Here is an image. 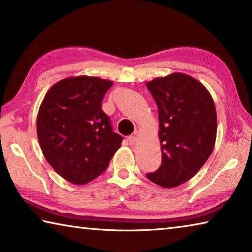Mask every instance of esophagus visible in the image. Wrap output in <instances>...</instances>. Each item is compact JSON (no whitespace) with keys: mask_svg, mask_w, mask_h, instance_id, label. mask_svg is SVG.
I'll return each instance as SVG.
<instances>
[{"mask_svg":"<svg viewBox=\"0 0 252 252\" xmlns=\"http://www.w3.org/2000/svg\"><path fill=\"white\" fill-rule=\"evenodd\" d=\"M127 140H129V143L131 144V146H133V144H135L136 143V134H134V135H130L129 138H127Z\"/></svg>","mask_w":252,"mask_h":252,"instance_id":"1","label":"esophagus"}]
</instances>
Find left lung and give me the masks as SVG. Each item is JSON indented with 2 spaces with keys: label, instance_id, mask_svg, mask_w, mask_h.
<instances>
[{
  "label": "left lung",
  "instance_id": "8db88e82",
  "mask_svg": "<svg viewBox=\"0 0 252 252\" xmlns=\"http://www.w3.org/2000/svg\"><path fill=\"white\" fill-rule=\"evenodd\" d=\"M159 110L162 164L149 180L176 188L195 176L211 156L217 138L216 105L206 87L180 72L147 82Z\"/></svg>",
  "mask_w": 252,
  "mask_h": 252
}]
</instances>
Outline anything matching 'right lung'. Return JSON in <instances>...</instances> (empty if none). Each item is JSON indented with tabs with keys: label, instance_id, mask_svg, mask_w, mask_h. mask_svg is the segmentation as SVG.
<instances>
[{
	"label": "right lung",
	"instance_id": "obj_1",
	"mask_svg": "<svg viewBox=\"0 0 252 252\" xmlns=\"http://www.w3.org/2000/svg\"><path fill=\"white\" fill-rule=\"evenodd\" d=\"M112 84L96 76H70L53 84L40 105L41 150L55 172L73 185H87L104 172L122 143L102 110Z\"/></svg>",
	"mask_w": 252,
	"mask_h": 252
}]
</instances>
